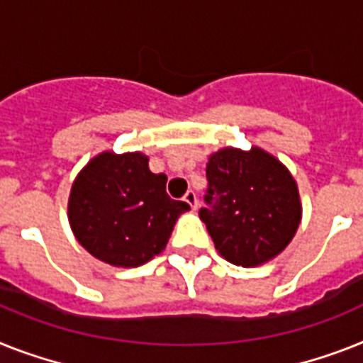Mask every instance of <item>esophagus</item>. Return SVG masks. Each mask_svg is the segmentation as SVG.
Wrapping results in <instances>:
<instances>
[{
    "label": "esophagus",
    "instance_id": "34e87169",
    "mask_svg": "<svg viewBox=\"0 0 363 363\" xmlns=\"http://www.w3.org/2000/svg\"><path fill=\"white\" fill-rule=\"evenodd\" d=\"M184 200L189 203V206H191V209L199 208V199H196V193H194V191H187L184 196Z\"/></svg>",
    "mask_w": 363,
    "mask_h": 363
}]
</instances>
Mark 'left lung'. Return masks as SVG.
Segmentation results:
<instances>
[{
  "mask_svg": "<svg viewBox=\"0 0 363 363\" xmlns=\"http://www.w3.org/2000/svg\"><path fill=\"white\" fill-rule=\"evenodd\" d=\"M206 176L199 215L224 259L256 267L289 245L302 208L295 179L277 157L256 146L223 148L209 157Z\"/></svg>",
  "mask_w": 363,
  "mask_h": 363,
  "instance_id": "1",
  "label": "left lung"
}]
</instances>
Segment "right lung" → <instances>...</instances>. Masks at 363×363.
<instances>
[{
  "label": "right lung",
  "instance_id": "right-lung-1",
  "mask_svg": "<svg viewBox=\"0 0 363 363\" xmlns=\"http://www.w3.org/2000/svg\"><path fill=\"white\" fill-rule=\"evenodd\" d=\"M167 176L140 152H104L77 174L68 200L72 232L86 252L115 267H139L164 250L187 202L167 194Z\"/></svg>",
  "mask_w": 363,
  "mask_h": 363
}]
</instances>
